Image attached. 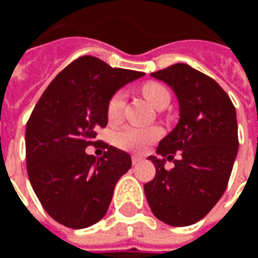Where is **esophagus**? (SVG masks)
<instances>
[{"label":"esophagus","instance_id":"obj_1","mask_svg":"<svg viewBox=\"0 0 258 258\" xmlns=\"http://www.w3.org/2000/svg\"><path fill=\"white\" fill-rule=\"evenodd\" d=\"M131 162H133V164H138V163L140 162H142V157H140V156H133L131 157Z\"/></svg>","mask_w":258,"mask_h":258}]
</instances>
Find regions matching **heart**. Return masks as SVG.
I'll use <instances>...</instances> for the list:
<instances>
[{"label":"heart","instance_id":"heart-1","mask_svg":"<svg viewBox=\"0 0 258 258\" xmlns=\"http://www.w3.org/2000/svg\"><path fill=\"white\" fill-rule=\"evenodd\" d=\"M141 94L152 106L162 110L171 101L170 91L159 81H146L141 85ZM124 109V94L121 91L114 92L107 102L106 113L110 123H117ZM160 138V130L156 127H124L114 135V144L120 149L142 153L146 148Z\"/></svg>","mask_w":258,"mask_h":258}]
</instances>
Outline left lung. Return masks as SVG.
Masks as SVG:
<instances>
[{
	"label": "left lung",
	"mask_w": 258,
	"mask_h": 258,
	"mask_svg": "<svg viewBox=\"0 0 258 258\" xmlns=\"http://www.w3.org/2000/svg\"><path fill=\"white\" fill-rule=\"evenodd\" d=\"M168 84L179 103V121L157 146L160 156L179 161L164 168L165 159L149 156L155 178L144 185L153 214L173 227L202 220L221 199L238 153L236 110L214 80L185 63L151 74Z\"/></svg>",
	"instance_id": "left-lung-1"
}]
</instances>
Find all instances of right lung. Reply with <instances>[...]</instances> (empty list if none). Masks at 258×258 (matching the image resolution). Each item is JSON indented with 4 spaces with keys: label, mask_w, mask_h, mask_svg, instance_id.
Wrapping results in <instances>:
<instances>
[{
    "label": "right lung",
    "mask_w": 258,
    "mask_h": 258,
    "mask_svg": "<svg viewBox=\"0 0 258 258\" xmlns=\"http://www.w3.org/2000/svg\"><path fill=\"white\" fill-rule=\"evenodd\" d=\"M142 76L85 55L52 80L33 109L26 125L27 174L44 210L64 227L99 221L117 181L131 168L127 152L97 143L96 130L106 127L110 96ZM96 143L104 155H87L85 148Z\"/></svg>",
    "instance_id": "add662e5"
}]
</instances>
